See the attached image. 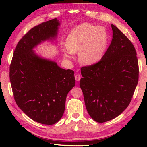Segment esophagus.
<instances>
[{"label": "esophagus", "mask_w": 147, "mask_h": 147, "mask_svg": "<svg viewBox=\"0 0 147 147\" xmlns=\"http://www.w3.org/2000/svg\"><path fill=\"white\" fill-rule=\"evenodd\" d=\"M80 79H81V76L80 74H76V76H75V79H76V80L77 82L80 81Z\"/></svg>", "instance_id": "esophagus-1"}]
</instances>
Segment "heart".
<instances>
[{
  "label": "heart",
  "mask_w": 147,
  "mask_h": 147,
  "mask_svg": "<svg viewBox=\"0 0 147 147\" xmlns=\"http://www.w3.org/2000/svg\"><path fill=\"white\" fill-rule=\"evenodd\" d=\"M109 42V34L103 26L83 23L73 28L68 35L64 51V58L70 59L71 53L79 52L80 63L85 65L94 64L103 57Z\"/></svg>",
  "instance_id": "1"
}]
</instances>
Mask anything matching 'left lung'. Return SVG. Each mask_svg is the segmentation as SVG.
I'll return each instance as SVG.
<instances>
[{
    "label": "left lung",
    "mask_w": 147,
    "mask_h": 147,
    "mask_svg": "<svg viewBox=\"0 0 147 147\" xmlns=\"http://www.w3.org/2000/svg\"><path fill=\"white\" fill-rule=\"evenodd\" d=\"M111 26V43L101 61L81 68L80 86L86 110L98 123L110 121L124 111L138 82L134 46L117 27Z\"/></svg>",
    "instance_id": "left-lung-1"
}]
</instances>
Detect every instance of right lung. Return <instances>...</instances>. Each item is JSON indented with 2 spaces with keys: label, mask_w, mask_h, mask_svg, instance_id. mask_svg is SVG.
I'll return each instance as SVG.
<instances>
[{
  "label": "right lung",
  "mask_w": 147,
  "mask_h": 147,
  "mask_svg": "<svg viewBox=\"0 0 147 147\" xmlns=\"http://www.w3.org/2000/svg\"><path fill=\"white\" fill-rule=\"evenodd\" d=\"M60 21L54 18L31 29L18 43L10 65L9 78L15 101L28 117L52 125L62 118L67 94L75 86L74 73L34 49L57 39Z\"/></svg>",
  "instance_id": "1"
}]
</instances>
